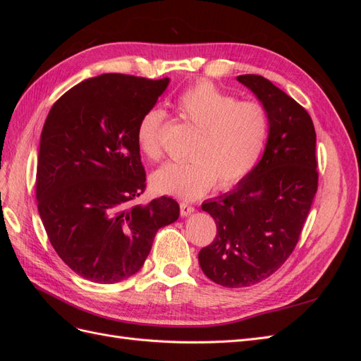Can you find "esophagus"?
Segmentation results:
<instances>
[{"label":"esophagus","instance_id":"1","mask_svg":"<svg viewBox=\"0 0 361 361\" xmlns=\"http://www.w3.org/2000/svg\"><path fill=\"white\" fill-rule=\"evenodd\" d=\"M180 215L182 216H187V215H190L191 212H194V206H191L190 203H187V202H180Z\"/></svg>","mask_w":361,"mask_h":361}]
</instances>
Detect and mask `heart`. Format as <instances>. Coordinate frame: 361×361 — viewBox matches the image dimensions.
<instances>
[{"mask_svg":"<svg viewBox=\"0 0 361 361\" xmlns=\"http://www.w3.org/2000/svg\"><path fill=\"white\" fill-rule=\"evenodd\" d=\"M178 110L199 130L190 150V162L167 164L152 176L158 192L194 200L218 188L228 190L244 180L265 147L269 118L264 105L238 101L209 81L194 84L178 99ZM166 114L149 110L141 117L137 140L143 154L161 161Z\"/></svg>","mask_w":361,"mask_h":361,"instance_id":"b5f03b06","label":"heart"}]
</instances>
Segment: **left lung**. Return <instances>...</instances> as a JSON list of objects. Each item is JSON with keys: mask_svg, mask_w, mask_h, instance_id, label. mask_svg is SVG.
I'll return each mask as SVG.
<instances>
[{"mask_svg": "<svg viewBox=\"0 0 361 361\" xmlns=\"http://www.w3.org/2000/svg\"><path fill=\"white\" fill-rule=\"evenodd\" d=\"M264 104L265 154L238 187L202 204L216 224L199 253L207 279L226 288L256 285L285 264L298 244L318 191L316 133L304 108L260 75L236 78Z\"/></svg>", "mask_w": 361, "mask_h": 361, "instance_id": "obj_1", "label": "left lung"}]
</instances>
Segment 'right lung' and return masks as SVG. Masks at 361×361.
Returning a JSON list of instances; mask_svg holds the SVG:
<instances>
[{"mask_svg":"<svg viewBox=\"0 0 361 361\" xmlns=\"http://www.w3.org/2000/svg\"><path fill=\"white\" fill-rule=\"evenodd\" d=\"M169 78L105 73L72 87L52 105L40 135L36 199L49 243L73 272L122 281L143 267L161 227L179 218L146 191L137 129Z\"/></svg>","mask_w":361,"mask_h":361,"instance_id":"1","label":"right lung"}]
</instances>
